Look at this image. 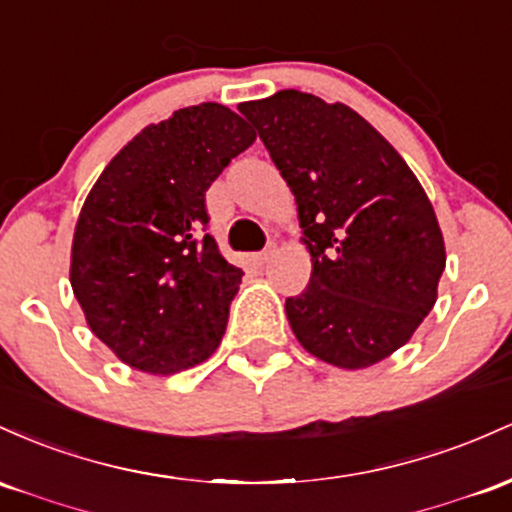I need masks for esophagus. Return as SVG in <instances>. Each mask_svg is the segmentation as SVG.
Returning <instances> with one entry per match:
<instances>
[{
    "mask_svg": "<svg viewBox=\"0 0 512 512\" xmlns=\"http://www.w3.org/2000/svg\"><path fill=\"white\" fill-rule=\"evenodd\" d=\"M275 249H278V246H275V241H271V244H268L266 249L261 251V254H256V263H258V266H263V263L271 261V258L275 256Z\"/></svg>",
    "mask_w": 512,
    "mask_h": 512,
    "instance_id": "esophagus-1",
    "label": "esophagus"
}]
</instances>
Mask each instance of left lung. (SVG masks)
Masks as SVG:
<instances>
[{"instance_id":"1","label":"left lung","mask_w":512,"mask_h":512,"mask_svg":"<svg viewBox=\"0 0 512 512\" xmlns=\"http://www.w3.org/2000/svg\"><path fill=\"white\" fill-rule=\"evenodd\" d=\"M239 111L297 203L309 285L287 297L300 346L341 370L389 358L438 300L445 241L409 164L346 103L285 89Z\"/></svg>"}]
</instances>
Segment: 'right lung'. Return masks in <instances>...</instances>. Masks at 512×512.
Returning a JSON list of instances; mask_svg holds the SVG:
<instances>
[{
  "instance_id": "add662e5",
  "label": "right lung",
  "mask_w": 512,
  "mask_h": 512,
  "mask_svg": "<svg viewBox=\"0 0 512 512\" xmlns=\"http://www.w3.org/2000/svg\"><path fill=\"white\" fill-rule=\"evenodd\" d=\"M256 132L222 103L179 108L137 132L91 186L74 225L70 283L120 363L176 375L227 329L241 268L205 234V191Z\"/></svg>"
}]
</instances>
